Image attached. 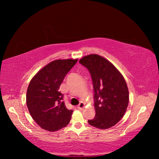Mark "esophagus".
I'll return each instance as SVG.
<instances>
[{"label":"esophagus","mask_w":159,"mask_h":159,"mask_svg":"<svg viewBox=\"0 0 159 159\" xmlns=\"http://www.w3.org/2000/svg\"><path fill=\"white\" fill-rule=\"evenodd\" d=\"M79 109H83L85 107V104L83 102H80V103L79 104V106L77 107Z\"/></svg>","instance_id":"1"}]
</instances>
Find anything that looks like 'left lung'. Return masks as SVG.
<instances>
[{"label":"left lung","mask_w":159,"mask_h":159,"mask_svg":"<svg viewBox=\"0 0 159 159\" xmlns=\"http://www.w3.org/2000/svg\"><path fill=\"white\" fill-rule=\"evenodd\" d=\"M91 75L94 90L95 116L90 125L99 129L115 125L124 116L129 102V92L119 71L98 55L85 56L79 61Z\"/></svg>","instance_id":"left-lung-1"}]
</instances>
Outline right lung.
Listing matches in <instances>:
<instances>
[{"instance_id":"1","label":"right lung","mask_w":159,"mask_h":159,"mask_svg":"<svg viewBox=\"0 0 159 159\" xmlns=\"http://www.w3.org/2000/svg\"><path fill=\"white\" fill-rule=\"evenodd\" d=\"M78 60L51 61L35 75L26 92V105L31 117L40 127L57 131L69 124L73 110H69L59 89L67 73Z\"/></svg>"}]
</instances>
